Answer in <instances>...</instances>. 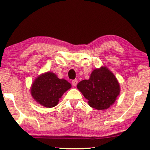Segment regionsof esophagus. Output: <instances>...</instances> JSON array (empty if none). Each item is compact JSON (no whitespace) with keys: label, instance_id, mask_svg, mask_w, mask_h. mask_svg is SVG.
I'll list each match as a JSON object with an SVG mask.
<instances>
[{"label":"esophagus","instance_id":"34e87169","mask_svg":"<svg viewBox=\"0 0 150 150\" xmlns=\"http://www.w3.org/2000/svg\"><path fill=\"white\" fill-rule=\"evenodd\" d=\"M78 83V80L77 79H75V80H73L72 81H71V84H72V85L74 87H76Z\"/></svg>","mask_w":150,"mask_h":150}]
</instances>
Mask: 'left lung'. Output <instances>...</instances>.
Returning <instances> with one entry per match:
<instances>
[{"instance_id": "left-lung-1", "label": "left lung", "mask_w": 150, "mask_h": 150, "mask_svg": "<svg viewBox=\"0 0 150 150\" xmlns=\"http://www.w3.org/2000/svg\"><path fill=\"white\" fill-rule=\"evenodd\" d=\"M77 88L88 100L89 105L97 110L109 108L120 93L117 79L106 66L93 69L89 79L80 82Z\"/></svg>"}]
</instances>
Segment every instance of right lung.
I'll list each match as a JSON object with an SVG mask.
<instances>
[{
  "instance_id": "obj_1",
  "label": "right lung",
  "mask_w": 150,
  "mask_h": 150,
  "mask_svg": "<svg viewBox=\"0 0 150 150\" xmlns=\"http://www.w3.org/2000/svg\"><path fill=\"white\" fill-rule=\"evenodd\" d=\"M71 87L65 79H60L51 71L43 73L35 79L30 93L36 102L46 108L57 106L63 93Z\"/></svg>"
}]
</instances>
